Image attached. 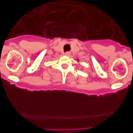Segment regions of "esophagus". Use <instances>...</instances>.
<instances>
[{"label":"esophagus","mask_w":133,"mask_h":133,"mask_svg":"<svg viewBox=\"0 0 133 133\" xmlns=\"http://www.w3.org/2000/svg\"><path fill=\"white\" fill-rule=\"evenodd\" d=\"M64 54H65L66 56H69L71 55V53L69 51H67V52H65Z\"/></svg>","instance_id":"34e87169"}]
</instances>
